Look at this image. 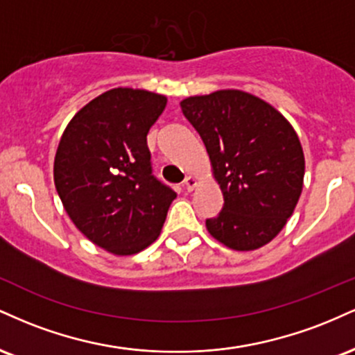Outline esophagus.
<instances>
[{"label":"esophagus","instance_id":"obj_1","mask_svg":"<svg viewBox=\"0 0 355 355\" xmlns=\"http://www.w3.org/2000/svg\"><path fill=\"white\" fill-rule=\"evenodd\" d=\"M195 185H197V180H195L193 177H187L185 182H183V189H185L187 191L193 190Z\"/></svg>","mask_w":355,"mask_h":355}]
</instances>
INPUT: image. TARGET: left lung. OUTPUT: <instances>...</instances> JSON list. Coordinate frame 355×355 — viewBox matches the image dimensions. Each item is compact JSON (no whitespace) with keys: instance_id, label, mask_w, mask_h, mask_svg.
Listing matches in <instances>:
<instances>
[{"instance_id":"obj_1","label":"left lung","mask_w":355,"mask_h":355,"mask_svg":"<svg viewBox=\"0 0 355 355\" xmlns=\"http://www.w3.org/2000/svg\"><path fill=\"white\" fill-rule=\"evenodd\" d=\"M182 113L210 157L223 207L207 218L214 239L234 250L260 248L284 229L302 191V145L282 113L240 89L190 96Z\"/></svg>"}]
</instances>
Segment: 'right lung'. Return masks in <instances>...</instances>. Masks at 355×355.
Returning a JSON list of instances; mask_svg holds the SVG:
<instances>
[{"label":"right lung","instance_id":"add662e5","mask_svg":"<svg viewBox=\"0 0 355 355\" xmlns=\"http://www.w3.org/2000/svg\"><path fill=\"white\" fill-rule=\"evenodd\" d=\"M166 96L113 88L71 118L55 157V187L76 229L115 255L157 240L177 193L152 175L146 135Z\"/></svg>","mask_w":355,"mask_h":355}]
</instances>
